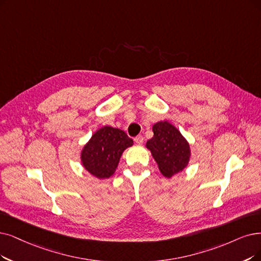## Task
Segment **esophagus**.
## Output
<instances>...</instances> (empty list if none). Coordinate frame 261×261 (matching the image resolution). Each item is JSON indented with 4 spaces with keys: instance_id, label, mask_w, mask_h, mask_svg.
Returning a JSON list of instances; mask_svg holds the SVG:
<instances>
[{
    "instance_id": "obj_1",
    "label": "esophagus",
    "mask_w": 261,
    "mask_h": 261,
    "mask_svg": "<svg viewBox=\"0 0 261 261\" xmlns=\"http://www.w3.org/2000/svg\"><path fill=\"white\" fill-rule=\"evenodd\" d=\"M135 142H136L139 145H141L143 143V137L142 136H137L136 138H135Z\"/></svg>"
}]
</instances>
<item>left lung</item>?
<instances>
[{
    "label": "left lung",
    "mask_w": 261,
    "mask_h": 261,
    "mask_svg": "<svg viewBox=\"0 0 261 261\" xmlns=\"http://www.w3.org/2000/svg\"><path fill=\"white\" fill-rule=\"evenodd\" d=\"M154 136L147 141L148 150L158 164L159 170L166 178L183 171L191 161V145L189 141L168 121H160L153 125Z\"/></svg>",
    "instance_id": "8db88e82"
}]
</instances>
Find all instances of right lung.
<instances>
[{"label":"right lung","instance_id":"add662e5","mask_svg":"<svg viewBox=\"0 0 261 261\" xmlns=\"http://www.w3.org/2000/svg\"><path fill=\"white\" fill-rule=\"evenodd\" d=\"M133 144V139L122 129L102 126L83 145L81 165L94 178L108 179L116 172L123 152Z\"/></svg>","mask_w":261,"mask_h":261}]
</instances>
